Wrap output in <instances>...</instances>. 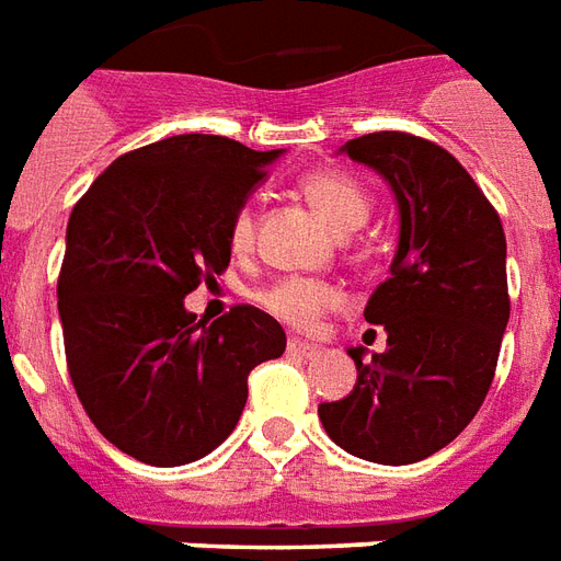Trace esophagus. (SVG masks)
<instances>
[{
    "label": "esophagus",
    "mask_w": 561,
    "mask_h": 561,
    "mask_svg": "<svg viewBox=\"0 0 561 561\" xmlns=\"http://www.w3.org/2000/svg\"><path fill=\"white\" fill-rule=\"evenodd\" d=\"M287 353H293V356H301V359H311V356H317V353H320V347L305 344V341H299V337H289Z\"/></svg>",
    "instance_id": "34e87169"
}]
</instances>
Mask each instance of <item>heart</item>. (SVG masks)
Returning <instances> with one entry per match:
<instances>
[{
  "mask_svg": "<svg viewBox=\"0 0 561 561\" xmlns=\"http://www.w3.org/2000/svg\"><path fill=\"white\" fill-rule=\"evenodd\" d=\"M299 190L325 224L337 232H351L356 226H363L371 214L368 190L347 172H337V169L308 172L299 181ZM229 248L236 253H248L253 248V210L248 205H241L229 220ZM256 301L274 320H280L289 329L308 332L320 323L325 311L335 308L341 293L332 284L313 280V277H277L256 293Z\"/></svg>",
  "mask_w": 561,
  "mask_h": 561,
  "instance_id": "obj_1",
  "label": "heart"
}]
</instances>
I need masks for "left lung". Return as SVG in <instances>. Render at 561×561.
Returning a JSON list of instances; mask_svg holds the SVG:
<instances>
[{
	"instance_id": "obj_1",
	"label": "left lung",
	"mask_w": 561,
	"mask_h": 561,
	"mask_svg": "<svg viewBox=\"0 0 561 561\" xmlns=\"http://www.w3.org/2000/svg\"><path fill=\"white\" fill-rule=\"evenodd\" d=\"M347 157L383 174L399 198L401 238L365 320L387 329V353L356 387L323 401L337 447L380 465H411L447 447L486 399L511 317L502 217L444 147L411 133H371Z\"/></svg>"
}]
</instances>
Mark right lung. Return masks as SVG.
<instances>
[{
	"instance_id": "add662e5",
	"label": "right lung",
	"mask_w": 561,
	"mask_h": 561,
	"mask_svg": "<svg viewBox=\"0 0 561 561\" xmlns=\"http://www.w3.org/2000/svg\"><path fill=\"white\" fill-rule=\"evenodd\" d=\"M274 157L226 135H172L117 157L71 208L57 277L71 387L138 462L208 456L244 411L250 371L287 347L253 305L210 325L184 308L226 272L229 220Z\"/></svg>"
}]
</instances>
